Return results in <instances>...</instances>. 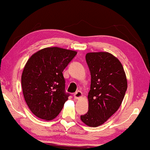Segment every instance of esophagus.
I'll list each match as a JSON object with an SVG mask.
<instances>
[{"label":"esophagus","mask_w":150,"mask_h":150,"mask_svg":"<svg viewBox=\"0 0 150 150\" xmlns=\"http://www.w3.org/2000/svg\"><path fill=\"white\" fill-rule=\"evenodd\" d=\"M83 96V94H82V92L80 91H78L75 93L74 94V98L75 99H80L81 97Z\"/></svg>","instance_id":"obj_1"}]
</instances>
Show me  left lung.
<instances>
[{
    "label": "left lung",
    "mask_w": 150,
    "mask_h": 150,
    "mask_svg": "<svg viewBox=\"0 0 150 150\" xmlns=\"http://www.w3.org/2000/svg\"><path fill=\"white\" fill-rule=\"evenodd\" d=\"M85 59L91 73V87L87 96L89 110L81 116V120L88 126L96 127L120 108L127 81L123 65L112 54L88 53Z\"/></svg>",
    "instance_id": "1"
}]
</instances>
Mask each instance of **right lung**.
Segmentation results:
<instances>
[{
  "label": "right lung",
  "mask_w": 150,
  "mask_h": 150,
  "mask_svg": "<svg viewBox=\"0 0 150 150\" xmlns=\"http://www.w3.org/2000/svg\"><path fill=\"white\" fill-rule=\"evenodd\" d=\"M77 51L57 47L39 50L28 59L21 76L24 98L37 117L45 121L57 116L68 100L63 71Z\"/></svg>",
  "instance_id": "obj_1"
}]
</instances>
